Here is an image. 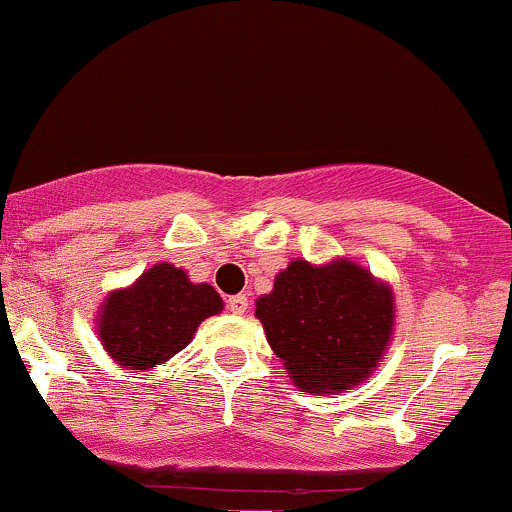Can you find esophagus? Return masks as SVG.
<instances>
[{"mask_svg": "<svg viewBox=\"0 0 512 512\" xmlns=\"http://www.w3.org/2000/svg\"><path fill=\"white\" fill-rule=\"evenodd\" d=\"M226 305L233 315H243L245 310H248V296H245V293H238V296L228 298Z\"/></svg>", "mask_w": 512, "mask_h": 512, "instance_id": "1", "label": "esophagus"}]
</instances>
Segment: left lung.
I'll return each mask as SVG.
<instances>
[{"mask_svg": "<svg viewBox=\"0 0 512 512\" xmlns=\"http://www.w3.org/2000/svg\"><path fill=\"white\" fill-rule=\"evenodd\" d=\"M255 317L293 385L330 395L370 378L395 325L390 286L351 260H293L274 289L257 298Z\"/></svg>", "mask_w": 512, "mask_h": 512, "instance_id": "1", "label": "left lung"}]
</instances>
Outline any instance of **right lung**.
I'll return each instance as SVG.
<instances>
[{"label":"right lung","instance_id":"right-lung-1","mask_svg":"<svg viewBox=\"0 0 512 512\" xmlns=\"http://www.w3.org/2000/svg\"><path fill=\"white\" fill-rule=\"evenodd\" d=\"M221 310L214 286L192 284L187 272L158 262L129 289L110 291L98 310V337L122 368L149 370L185 349L199 322Z\"/></svg>","mask_w":512,"mask_h":512}]
</instances>
